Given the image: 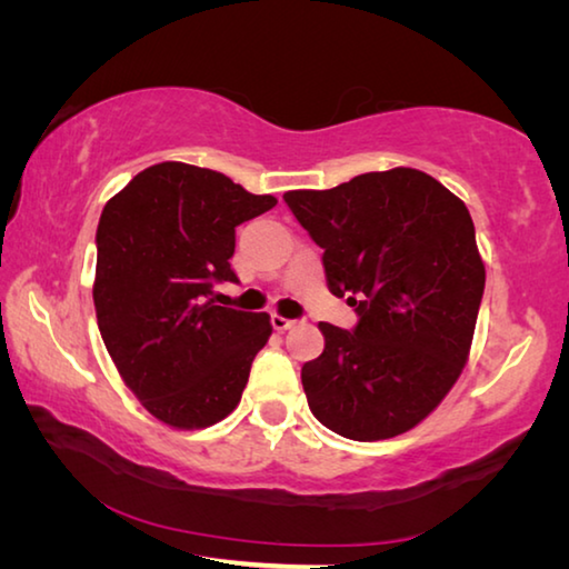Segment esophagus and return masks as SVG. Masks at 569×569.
Here are the masks:
<instances>
[{"label":"esophagus","mask_w":569,"mask_h":569,"mask_svg":"<svg viewBox=\"0 0 569 569\" xmlns=\"http://www.w3.org/2000/svg\"><path fill=\"white\" fill-rule=\"evenodd\" d=\"M271 323H273L276 331H288V329H293V326H296L293 319H286V316H281V313H273Z\"/></svg>","instance_id":"1"}]
</instances>
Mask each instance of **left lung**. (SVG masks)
Instances as JSON below:
<instances>
[{
  "mask_svg": "<svg viewBox=\"0 0 569 569\" xmlns=\"http://www.w3.org/2000/svg\"><path fill=\"white\" fill-rule=\"evenodd\" d=\"M283 200L323 248L329 291L359 313L353 331L319 323L323 353L301 369L308 407L346 439L399 437L445 401L469 359L485 293L469 210L413 168Z\"/></svg>",
  "mask_w": 569,
  "mask_h": 569,
  "instance_id": "1",
  "label": "left lung"
}]
</instances>
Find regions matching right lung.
I'll return each instance as SVG.
<instances>
[{
	"label": "right lung",
	"mask_w": 569,
	"mask_h": 569,
	"mask_svg": "<svg viewBox=\"0 0 569 569\" xmlns=\"http://www.w3.org/2000/svg\"><path fill=\"white\" fill-rule=\"evenodd\" d=\"M276 203L170 160L138 172L102 210L92 283L102 341L124 387L166 427H213L243 397L271 319L208 296L216 281H238L236 226Z\"/></svg>",
	"instance_id": "right-lung-1"
}]
</instances>
